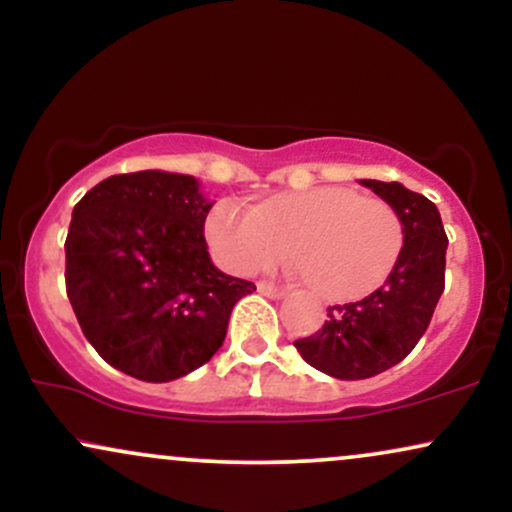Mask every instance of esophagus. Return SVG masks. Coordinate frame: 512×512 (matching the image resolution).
<instances>
[{
	"label": "esophagus",
	"mask_w": 512,
	"mask_h": 512,
	"mask_svg": "<svg viewBox=\"0 0 512 512\" xmlns=\"http://www.w3.org/2000/svg\"><path fill=\"white\" fill-rule=\"evenodd\" d=\"M257 291H260L262 296H267V298H284L286 296V291L281 289V286L269 284V281H260V284H257Z\"/></svg>",
	"instance_id": "34e87169"
}]
</instances>
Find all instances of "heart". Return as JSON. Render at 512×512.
<instances>
[{"label": "heart", "instance_id": "obj_1", "mask_svg": "<svg viewBox=\"0 0 512 512\" xmlns=\"http://www.w3.org/2000/svg\"><path fill=\"white\" fill-rule=\"evenodd\" d=\"M204 236L221 267L255 274L289 257L325 301L368 296L392 274L404 245V226L385 199L349 187L286 192L250 209L236 199L211 207Z\"/></svg>", "mask_w": 512, "mask_h": 512}]
</instances>
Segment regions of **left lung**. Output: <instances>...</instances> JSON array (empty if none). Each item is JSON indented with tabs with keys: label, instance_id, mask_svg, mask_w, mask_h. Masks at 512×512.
I'll return each mask as SVG.
<instances>
[{
	"label": "left lung",
	"instance_id": "8db88e82",
	"mask_svg": "<svg viewBox=\"0 0 512 512\" xmlns=\"http://www.w3.org/2000/svg\"><path fill=\"white\" fill-rule=\"evenodd\" d=\"M402 219L404 245L385 284L356 303L332 305L322 330L293 346L305 363L339 380H363L397 366L424 337L445 289V236L436 204L399 182L361 180Z\"/></svg>",
	"mask_w": 512,
	"mask_h": 512
}]
</instances>
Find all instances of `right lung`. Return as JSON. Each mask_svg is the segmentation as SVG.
<instances>
[{
    "mask_svg": "<svg viewBox=\"0 0 512 512\" xmlns=\"http://www.w3.org/2000/svg\"><path fill=\"white\" fill-rule=\"evenodd\" d=\"M211 204L192 175H110L74 207L64 255L81 332L110 366L170 383L204 366L228 317L255 284L214 267L204 221Z\"/></svg>",
    "mask_w": 512,
    "mask_h": 512,
    "instance_id": "1",
    "label": "right lung"
}]
</instances>
